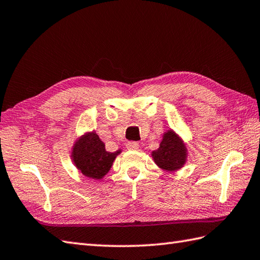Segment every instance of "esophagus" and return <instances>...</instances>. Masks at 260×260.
Listing matches in <instances>:
<instances>
[{
  "mask_svg": "<svg viewBox=\"0 0 260 260\" xmlns=\"http://www.w3.org/2000/svg\"><path fill=\"white\" fill-rule=\"evenodd\" d=\"M125 147L128 148L129 150H136V149L139 148V143H138L137 141H128V142H126Z\"/></svg>",
  "mask_w": 260,
  "mask_h": 260,
  "instance_id": "obj_1",
  "label": "esophagus"
}]
</instances>
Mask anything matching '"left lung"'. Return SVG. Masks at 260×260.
Wrapping results in <instances>:
<instances>
[{"mask_svg": "<svg viewBox=\"0 0 260 260\" xmlns=\"http://www.w3.org/2000/svg\"><path fill=\"white\" fill-rule=\"evenodd\" d=\"M151 155L161 169L176 171L186 164L187 148L176 132L169 130L165 132L159 149L152 151Z\"/></svg>", "mask_w": 260, "mask_h": 260, "instance_id": "1", "label": "left lung"}]
</instances>
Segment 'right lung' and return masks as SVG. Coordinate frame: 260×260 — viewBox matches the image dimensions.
Here are the masks:
<instances>
[{
  "mask_svg": "<svg viewBox=\"0 0 260 260\" xmlns=\"http://www.w3.org/2000/svg\"><path fill=\"white\" fill-rule=\"evenodd\" d=\"M121 152H109L95 132H89L72 148V159L77 168L85 177L102 179L112 167L115 157Z\"/></svg>",
  "mask_w": 260,
  "mask_h": 260,
  "instance_id": "1",
  "label": "right lung"
}]
</instances>
